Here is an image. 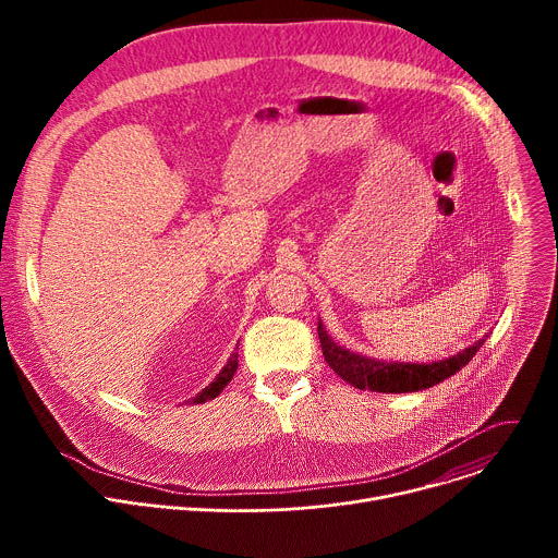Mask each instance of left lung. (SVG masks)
<instances>
[{"instance_id": "1", "label": "left lung", "mask_w": 558, "mask_h": 558, "mask_svg": "<svg viewBox=\"0 0 558 558\" xmlns=\"http://www.w3.org/2000/svg\"><path fill=\"white\" fill-rule=\"evenodd\" d=\"M317 338H320V347L327 364L344 381H349L360 390H375V392H413V390L430 388L444 381L446 377L454 375L457 371H461L486 342V338H482L465 351L433 364H397V362H377L338 347L325 331L323 323H317Z\"/></svg>"}]
</instances>
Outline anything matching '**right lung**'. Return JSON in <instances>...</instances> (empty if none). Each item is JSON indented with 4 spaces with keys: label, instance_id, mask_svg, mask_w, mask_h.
Instances as JSON below:
<instances>
[{
    "label": "right lung",
    "instance_id": "obj_1",
    "mask_svg": "<svg viewBox=\"0 0 558 558\" xmlns=\"http://www.w3.org/2000/svg\"><path fill=\"white\" fill-rule=\"evenodd\" d=\"M238 349V347H235ZM235 368H238V353H231V357L227 360V364H225V368L218 373V377L209 384V386H205L196 397H194V404H205L207 400H214V397H218L220 395V390L229 384V379L233 377V373H235Z\"/></svg>",
    "mask_w": 558,
    "mask_h": 558
}]
</instances>
